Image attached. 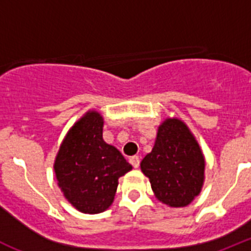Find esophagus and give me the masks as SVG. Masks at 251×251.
Wrapping results in <instances>:
<instances>
[{
	"instance_id": "esophagus-1",
	"label": "esophagus",
	"mask_w": 251,
	"mask_h": 251,
	"mask_svg": "<svg viewBox=\"0 0 251 251\" xmlns=\"http://www.w3.org/2000/svg\"><path fill=\"white\" fill-rule=\"evenodd\" d=\"M129 162H130V165H132L133 167L137 168L139 166V157L138 156H132L129 158Z\"/></svg>"
}]
</instances>
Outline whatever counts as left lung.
I'll return each instance as SVG.
<instances>
[{
	"instance_id": "obj_1",
	"label": "left lung",
	"mask_w": 251,
	"mask_h": 251,
	"mask_svg": "<svg viewBox=\"0 0 251 251\" xmlns=\"http://www.w3.org/2000/svg\"><path fill=\"white\" fill-rule=\"evenodd\" d=\"M141 170L159 202L185 207L202 190L205 157L185 122L166 118L157 129L152 151L142 159Z\"/></svg>"
}]
</instances>
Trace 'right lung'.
<instances>
[{"label": "right lung", "mask_w": 251, "mask_h": 251, "mask_svg": "<svg viewBox=\"0 0 251 251\" xmlns=\"http://www.w3.org/2000/svg\"><path fill=\"white\" fill-rule=\"evenodd\" d=\"M104 119L88 110L74 123L60 145L54 171L64 197L77 211L99 214L114 201L119 177L132 166L103 139Z\"/></svg>", "instance_id": "1"}]
</instances>
